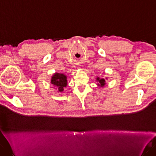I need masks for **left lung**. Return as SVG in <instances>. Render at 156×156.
<instances>
[{
  "mask_svg": "<svg viewBox=\"0 0 156 156\" xmlns=\"http://www.w3.org/2000/svg\"><path fill=\"white\" fill-rule=\"evenodd\" d=\"M96 80L98 82V85L101 86V87H103L105 86V84H106V80H105L104 78H100L99 77H97Z\"/></svg>",
  "mask_w": 156,
  "mask_h": 156,
  "instance_id": "obj_1",
  "label": "left lung"
}]
</instances>
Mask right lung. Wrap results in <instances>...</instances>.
Returning <instances> with one entry per match:
<instances>
[{"instance_id": "1", "label": "right lung", "mask_w": 156, "mask_h": 156, "mask_svg": "<svg viewBox=\"0 0 156 156\" xmlns=\"http://www.w3.org/2000/svg\"><path fill=\"white\" fill-rule=\"evenodd\" d=\"M51 84L56 87L58 92H63L64 88L67 86V77L62 73L54 74L51 78Z\"/></svg>"}]
</instances>
